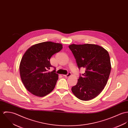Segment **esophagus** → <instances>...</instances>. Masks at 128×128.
Listing matches in <instances>:
<instances>
[{
	"instance_id": "obj_1",
	"label": "esophagus",
	"mask_w": 128,
	"mask_h": 128,
	"mask_svg": "<svg viewBox=\"0 0 128 128\" xmlns=\"http://www.w3.org/2000/svg\"><path fill=\"white\" fill-rule=\"evenodd\" d=\"M71 72H68V74H63V76H65V77H66V78H68V77H69L70 76H71Z\"/></svg>"
}]
</instances>
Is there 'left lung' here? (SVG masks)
Listing matches in <instances>:
<instances>
[{
	"label": "left lung",
	"instance_id": "left-lung-1",
	"mask_svg": "<svg viewBox=\"0 0 128 128\" xmlns=\"http://www.w3.org/2000/svg\"><path fill=\"white\" fill-rule=\"evenodd\" d=\"M79 69L85 68L72 91L78 99L89 100L98 96L107 84L112 66L108 52L97 44L69 46Z\"/></svg>",
	"mask_w": 128,
	"mask_h": 128
}]
</instances>
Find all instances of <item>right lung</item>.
Segmentation results:
<instances>
[{
    "label": "right lung",
    "mask_w": 128,
    "mask_h": 128,
    "mask_svg": "<svg viewBox=\"0 0 128 128\" xmlns=\"http://www.w3.org/2000/svg\"><path fill=\"white\" fill-rule=\"evenodd\" d=\"M62 48L61 44L44 42L32 46L24 54L19 68L20 78L33 95L42 97L54 89L58 74L56 70L48 71L52 67L50 58Z\"/></svg>",
    "instance_id": "right-lung-1"
}]
</instances>
